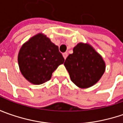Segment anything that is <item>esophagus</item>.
Here are the masks:
<instances>
[{
    "label": "esophagus",
    "instance_id": "obj_1",
    "mask_svg": "<svg viewBox=\"0 0 123 123\" xmlns=\"http://www.w3.org/2000/svg\"><path fill=\"white\" fill-rule=\"evenodd\" d=\"M63 57H64V58L65 59L67 58V57H68V53H63Z\"/></svg>",
    "mask_w": 123,
    "mask_h": 123
}]
</instances>
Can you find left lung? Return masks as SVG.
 <instances>
[{
	"label": "left lung",
	"instance_id": "8db88e82",
	"mask_svg": "<svg viewBox=\"0 0 123 123\" xmlns=\"http://www.w3.org/2000/svg\"><path fill=\"white\" fill-rule=\"evenodd\" d=\"M64 66L71 81L83 89L96 84L105 71L101 55L91 45L82 42L74 47L73 53L68 56Z\"/></svg>",
	"mask_w": 123,
	"mask_h": 123
}]
</instances>
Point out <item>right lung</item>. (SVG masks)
I'll return each mask as SVG.
<instances>
[{
  "mask_svg": "<svg viewBox=\"0 0 123 123\" xmlns=\"http://www.w3.org/2000/svg\"><path fill=\"white\" fill-rule=\"evenodd\" d=\"M19 68L28 81L40 85L49 81L64 58L57 46L40 33L22 45L18 55Z\"/></svg>",
  "mask_w": 123,
  "mask_h": 123,
  "instance_id": "right-lung-1",
  "label": "right lung"
}]
</instances>
